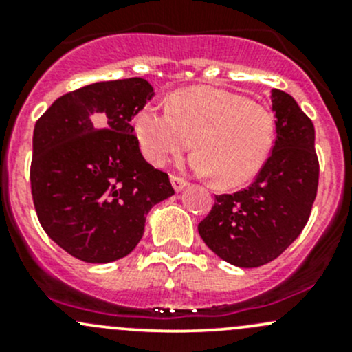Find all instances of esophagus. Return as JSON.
<instances>
[{"instance_id": "1", "label": "esophagus", "mask_w": 352, "mask_h": 352, "mask_svg": "<svg viewBox=\"0 0 352 352\" xmlns=\"http://www.w3.org/2000/svg\"><path fill=\"white\" fill-rule=\"evenodd\" d=\"M170 182H172L173 189H175L177 192H180V190L187 186V180L182 179V177H179V175H170Z\"/></svg>"}]
</instances>
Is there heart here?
Instances as JSON below:
<instances>
[{"label": "heart", "instance_id": "b5f03b06", "mask_svg": "<svg viewBox=\"0 0 352 352\" xmlns=\"http://www.w3.org/2000/svg\"><path fill=\"white\" fill-rule=\"evenodd\" d=\"M144 156L156 166L182 155L194 141L192 168L239 187L261 173L276 140L274 116L242 95L216 88H187L168 107H144L136 117Z\"/></svg>", "mask_w": 352, "mask_h": 352}]
</instances>
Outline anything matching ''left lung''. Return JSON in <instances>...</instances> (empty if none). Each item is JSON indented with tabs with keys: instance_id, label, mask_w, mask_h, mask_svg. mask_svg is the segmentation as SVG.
I'll list each match as a JSON object with an SVG mask.
<instances>
[{
	"instance_id": "obj_1",
	"label": "left lung",
	"mask_w": 352,
	"mask_h": 352,
	"mask_svg": "<svg viewBox=\"0 0 352 352\" xmlns=\"http://www.w3.org/2000/svg\"><path fill=\"white\" fill-rule=\"evenodd\" d=\"M276 140L267 163L247 189L214 197L197 230L204 243L236 267L274 261L298 239L317 197L315 127L286 91H271Z\"/></svg>"
}]
</instances>
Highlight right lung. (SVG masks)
Wrapping results in <instances>:
<instances>
[{"label":"right lung","mask_w":352,"mask_h":352,"mask_svg":"<svg viewBox=\"0 0 352 352\" xmlns=\"http://www.w3.org/2000/svg\"><path fill=\"white\" fill-rule=\"evenodd\" d=\"M143 78L100 81L59 97L34 129L30 186L44 232L91 264L126 257L146 214L175 194L143 158L131 120L151 100Z\"/></svg>","instance_id":"right-lung-1"}]
</instances>
